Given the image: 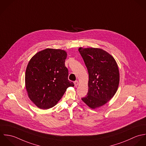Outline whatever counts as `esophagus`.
<instances>
[{"label":"esophagus","instance_id":"obj_1","mask_svg":"<svg viewBox=\"0 0 146 146\" xmlns=\"http://www.w3.org/2000/svg\"><path fill=\"white\" fill-rule=\"evenodd\" d=\"M74 86H77L78 85V81H74Z\"/></svg>","mask_w":146,"mask_h":146}]
</instances>
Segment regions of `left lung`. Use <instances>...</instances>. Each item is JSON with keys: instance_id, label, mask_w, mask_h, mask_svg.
Listing matches in <instances>:
<instances>
[{"instance_id": "8db88e82", "label": "left lung", "mask_w": 146, "mask_h": 146, "mask_svg": "<svg viewBox=\"0 0 146 146\" xmlns=\"http://www.w3.org/2000/svg\"><path fill=\"white\" fill-rule=\"evenodd\" d=\"M78 51L88 73V91L82 101L92 108L101 107L110 101L116 92L119 74L116 61L106 51L97 48Z\"/></svg>"}]
</instances>
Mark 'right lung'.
<instances>
[{
  "label": "right lung",
  "instance_id": "1",
  "mask_svg": "<svg viewBox=\"0 0 146 146\" xmlns=\"http://www.w3.org/2000/svg\"><path fill=\"white\" fill-rule=\"evenodd\" d=\"M67 56L62 50L47 48L30 60L25 72V86L30 99L39 108L55 106L66 88L74 86L68 80L65 66Z\"/></svg>",
  "mask_w": 146,
  "mask_h": 146
}]
</instances>
